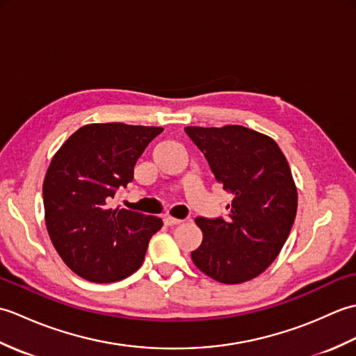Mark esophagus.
Segmentation results:
<instances>
[{"instance_id":"esophagus-1","label":"esophagus","mask_w":356,"mask_h":356,"mask_svg":"<svg viewBox=\"0 0 356 356\" xmlns=\"http://www.w3.org/2000/svg\"><path fill=\"white\" fill-rule=\"evenodd\" d=\"M163 222L166 226H176V225H180L184 220H180V218H174V217H165Z\"/></svg>"}]
</instances>
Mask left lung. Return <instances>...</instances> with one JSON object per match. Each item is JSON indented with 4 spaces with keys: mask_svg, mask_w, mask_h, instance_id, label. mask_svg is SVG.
Wrapping results in <instances>:
<instances>
[{
    "mask_svg": "<svg viewBox=\"0 0 356 356\" xmlns=\"http://www.w3.org/2000/svg\"><path fill=\"white\" fill-rule=\"evenodd\" d=\"M217 182L232 194L226 217H197L202 245L191 259L225 284L245 283L277 259L297 214V188L274 139L241 125L186 127Z\"/></svg>",
    "mask_w": 356,
    "mask_h": 356,
    "instance_id": "obj_1",
    "label": "left lung"
}]
</instances>
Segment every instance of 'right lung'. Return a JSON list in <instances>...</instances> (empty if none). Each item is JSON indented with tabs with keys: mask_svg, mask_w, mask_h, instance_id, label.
<instances>
[{
	"mask_svg": "<svg viewBox=\"0 0 356 356\" xmlns=\"http://www.w3.org/2000/svg\"><path fill=\"white\" fill-rule=\"evenodd\" d=\"M162 127L90 124L59 148L42 185L45 225L53 246L74 274L113 283L140 268L162 218L111 208L133 182L134 165Z\"/></svg>",
	"mask_w": 356,
	"mask_h": 356,
	"instance_id": "add662e5",
	"label": "right lung"
}]
</instances>
